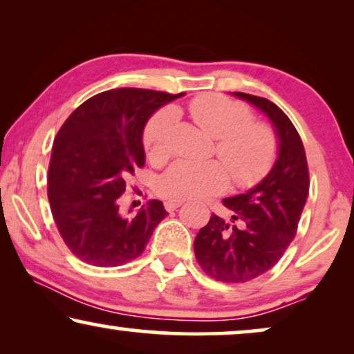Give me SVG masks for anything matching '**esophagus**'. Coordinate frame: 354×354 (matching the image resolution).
<instances>
[{
	"instance_id": "esophagus-1",
	"label": "esophagus",
	"mask_w": 354,
	"mask_h": 354,
	"mask_svg": "<svg viewBox=\"0 0 354 354\" xmlns=\"http://www.w3.org/2000/svg\"><path fill=\"white\" fill-rule=\"evenodd\" d=\"M183 201H178V200H167L166 203H164V207H166L167 211H174L177 209L178 206H182Z\"/></svg>"
}]
</instances>
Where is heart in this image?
Instances as JSON below:
<instances>
[{"label": "heart", "mask_w": 354, "mask_h": 354, "mask_svg": "<svg viewBox=\"0 0 354 354\" xmlns=\"http://www.w3.org/2000/svg\"><path fill=\"white\" fill-rule=\"evenodd\" d=\"M193 122L216 138V153L230 169L236 185L259 182L277 158V138L266 124L253 122L248 106L216 93H205L188 103ZM177 120L176 109L166 108L154 114L143 133L148 156L162 159L169 154L171 129ZM229 173L217 161H178L159 183V192L169 200H205L224 192Z\"/></svg>", "instance_id": "b5f03b06"}]
</instances>
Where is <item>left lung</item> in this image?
Masks as SVG:
<instances>
[{"label":"left lung","instance_id":"left-lung-1","mask_svg":"<svg viewBox=\"0 0 354 354\" xmlns=\"http://www.w3.org/2000/svg\"><path fill=\"white\" fill-rule=\"evenodd\" d=\"M234 95L270 120L279 140L277 159L258 185L222 201L232 211L230 222L212 214L193 248L209 277L243 283L272 269L292 243L306 205L309 172L303 142L287 114L266 98Z\"/></svg>","mask_w":354,"mask_h":354}]
</instances>
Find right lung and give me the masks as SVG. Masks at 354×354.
I'll return each instance as SVG.
<instances>
[{"instance_id":"obj_1","label":"right lung","mask_w":354,"mask_h":354,"mask_svg":"<svg viewBox=\"0 0 354 354\" xmlns=\"http://www.w3.org/2000/svg\"><path fill=\"white\" fill-rule=\"evenodd\" d=\"M180 96L143 88L103 91L82 103L57 132L48 167V200L62 240L84 263L98 268L130 263L167 216L159 200L124 216L119 198L125 178L145 166L148 119Z\"/></svg>"}]
</instances>
